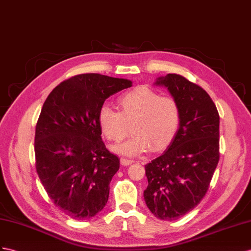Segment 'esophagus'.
<instances>
[{
    "label": "esophagus",
    "instance_id": "1",
    "mask_svg": "<svg viewBox=\"0 0 251 251\" xmlns=\"http://www.w3.org/2000/svg\"><path fill=\"white\" fill-rule=\"evenodd\" d=\"M131 163H133V160L131 159H127V158H121V164L122 165H130Z\"/></svg>",
    "mask_w": 251,
    "mask_h": 251
}]
</instances>
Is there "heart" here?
I'll return each instance as SVG.
<instances>
[{
  "label": "heart",
  "mask_w": 251,
  "mask_h": 251,
  "mask_svg": "<svg viewBox=\"0 0 251 251\" xmlns=\"http://www.w3.org/2000/svg\"><path fill=\"white\" fill-rule=\"evenodd\" d=\"M120 111L102 107L99 124L109 141L120 142L131 126V137L113 146V151L128 156L139 155L151 149L161 151L175 139L181 121L178 101L147 88H137L121 96Z\"/></svg>",
  "instance_id": "b5f03b06"
}]
</instances>
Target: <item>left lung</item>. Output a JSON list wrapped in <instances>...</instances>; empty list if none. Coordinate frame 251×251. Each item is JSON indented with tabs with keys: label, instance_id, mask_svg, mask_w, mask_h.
Masks as SVG:
<instances>
[{
	"label": "left lung",
	"instance_id": "8db88e82",
	"mask_svg": "<svg viewBox=\"0 0 251 251\" xmlns=\"http://www.w3.org/2000/svg\"><path fill=\"white\" fill-rule=\"evenodd\" d=\"M180 106L181 121L163 155L145 165L144 201L159 220L176 221L201 201L220 160V114L204 90L182 75L160 77Z\"/></svg>",
	"mask_w": 251,
	"mask_h": 251
}]
</instances>
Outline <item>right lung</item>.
Wrapping results in <instances>:
<instances>
[{
    "mask_svg": "<svg viewBox=\"0 0 251 251\" xmlns=\"http://www.w3.org/2000/svg\"><path fill=\"white\" fill-rule=\"evenodd\" d=\"M131 87L123 78L88 73L53 89L35 133L36 171L54 204L73 220H88L106 205L120 160L101 141L99 113L109 96Z\"/></svg>",
    "mask_w": 251,
    "mask_h": 251,
    "instance_id": "1",
    "label": "right lung"
}]
</instances>
